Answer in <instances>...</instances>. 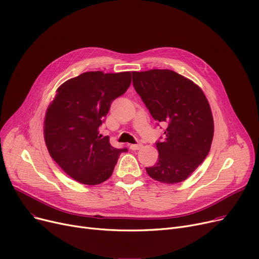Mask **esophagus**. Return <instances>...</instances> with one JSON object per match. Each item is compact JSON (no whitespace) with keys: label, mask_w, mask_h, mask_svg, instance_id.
<instances>
[{"label":"esophagus","mask_w":259,"mask_h":259,"mask_svg":"<svg viewBox=\"0 0 259 259\" xmlns=\"http://www.w3.org/2000/svg\"><path fill=\"white\" fill-rule=\"evenodd\" d=\"M142 148V144H132L130 145L131 150H140Z\"/></svg>","instance_id":"obj_1"}]
</instances>
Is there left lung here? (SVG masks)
Here are the masks:
<instances>
[{"label": "left lung", "instance_id": "1", "mask_svg": "<svg viewBox=\"0 0 259 259\" xmlns=\"http://www.w3.org/2000/svg\"><path fill=\"white\" fill-rule=\"evenodd\" d=\"M137 93L159 123H167L165 139L155 143L159 159L147 174L156 181L182 182L203 162L213 137L209 104L192 80L170 70L132 72Z\"/></svg>", "mask_w": 259, "mask_h": 259}]
</instances>
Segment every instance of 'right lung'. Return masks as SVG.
<instances>
[{
	"label": "right lung",
	"instance_id": "1",
	"mask_svg": "<svg viewBox=\"0 0 259 259\" xmlns=\"http://www.w3.org/2000/svg\"><path fill=\"white\" fill-rule=\"evenodd\" d=\"M131 73L87 72L65 81L49 106L44 139L53 160L76 181L87 185L105 182L118 156L127 148H114L99 127L114 99L125 93Z\"/></svg>",
	"mask_w": 259,
	"mask_h": 259
}]
</instances>
